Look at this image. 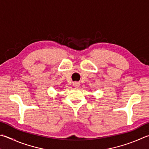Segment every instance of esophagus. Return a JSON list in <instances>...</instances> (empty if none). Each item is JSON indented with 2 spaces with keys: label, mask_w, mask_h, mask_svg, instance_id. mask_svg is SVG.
Wrapping results in <instances>:
<instances>
[{
  "label": "esophagus",
  "mask_w": 149,
  "mask_h": 149,
  "mask_svg": "<svg viewBox=\"0 0 149 149\" xmlns=\"http://www.w3.org/2000/svg\"><path fill=\"white\" fill-rule=\"evenodd\" d=\"M79 85H80V84H79V82L75 81V82L73 83V86H74L75 88H78L79 86Z\"/></svg>",
  "instance_id": "esophagus-1"
}]
</instances>
